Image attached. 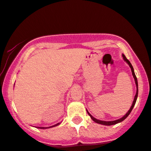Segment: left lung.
Returning <instances> with one entry per match:
<instances>
[{
    "instance_id": "1",
    "label": "left lung",
    "mask_w": 151,
    "mask_h": 151,
    "mask_svg": "<svg viewBox=\"0 0 151 151\" xmlns=\"http://www.w3.org/2000/svg\"><path fill=\"white\" fill-rule=\"evenodd\" d=\"M122 56H123V58H124V60L126 61L127 63H128L129 65V67L131 68V70H132V74H133V77H134V79H135V83H136V85H137V93H136L135 97H134V99L133 103H132V107H131L130 110H129V111H128L127 112V114L124 116V117H122V118H120V119H117V120H115V121L106 122V121H101V120H99V119H96V118H94V117H93V116H92L91 115V114L89 113V112H88L87 111V110H86L87 112H88V115L90 116L91 118V119H93V120L94 122H95L98 123V124H103V125H109V126H110V125L115 124H117V123H119V122H122L123 120H124V119H126V118L128 117L129 115V114H130V112H132V109H133V108H134V105H135L136 101H137V96H138V92H139V90H138V81H137V77H136L135 73H134V68H133V67H132V64H131L130 62L129 61V60L127 59V58H126V56H125V55H124V54H123Z\"/></svg>"
}]
</instances>
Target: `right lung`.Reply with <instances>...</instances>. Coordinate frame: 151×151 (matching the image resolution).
Returning a JSON list of instances; mask_svg holds the SVG:
<instances>
[{
	"label": "right lung",
	"mask_w": 151,
	"mask_h": 151,
	"mask_svg": "<svg viewBox=\"0 0 151 151\" xmlns=\"http://www.w3.org/2000/svg\"><path fill=\"white\" fill-rule=\"evenodd\" d=\"M60 123H58V124H55V125H53V126H51V127H39V128H40V129H46V128H50V127H55V126H57V125H58Z\"/></svg>",
	"instance_id": "right-lung-1"
}]
</instances>
